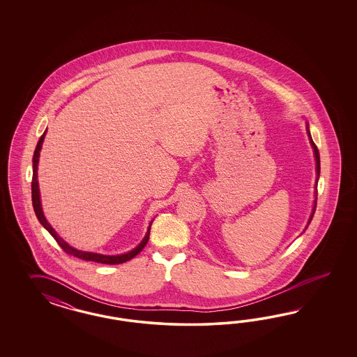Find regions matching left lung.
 I'll list each match as a JSON object with an SVG mask.
<instances>
[{"label":"left lung","instance_id":"left-lung-1","mask_svg":"<svg viewBox=\"0 0 357 357\" xmlns=\"http://www.w3.org/2000/svg\"><path fill=\"white\" fill-rule=\"evenodd\" d=\"M306 130H307V136H309V141H310V145H312V148H313L314 151V158H315V170H317V182H315V199H314V206L313 209H312V213H310V217H309V221H307V225L306 227H309V224L312 222V220H313L314 212H315V208H317V184H318V179H319V173H321V161H319V151L317 149V146H315V144H314L313 139H312V135H310V130H309V124L306 123ZM305 227V229H306Z\"/></svg>","mask_w":357,"mask_h":357}]
</instances>
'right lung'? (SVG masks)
<instances>
[{
	"label": "right lung",
	"instance_id": "add662e5",
	"mask_svg": "<svg viewBox=\"0 0 357 357\" xmlns=\"http://www.w3.org/2000/svg\"><path fill=\"white\" fill-rule=\"evenodd\" d=\"M47 132V130H45ZM45 132L42 135V137L38 141V145L35 148L33 157V182H31V194H33V206L35 211V215L38 217L39 222L43 225L52 237L56 239V242L60 245V248L64 250L66 254H70L76 258L79 259L89 260V261H97V263H102V264H120L124 261L135 258L141 250L145 248V245L148 243L149 239V234H151V227L153 220L149 224V227L145 233V237L142 238L140 243L130 250L128 252L124 254H119V255H105V254H98V252H90V251H82V250L75 249L73 246H70L68 242H65L63 238L60 237L54 227L50 225V222L47 221V218L44 216L43 208H42V200H40V190H39V182H38V163H39V157H40V151H42V145H43L44 137H45Z\"/></svg>",
	"mask_w": 357,
	"mask_h": 357
}]
</instances>
